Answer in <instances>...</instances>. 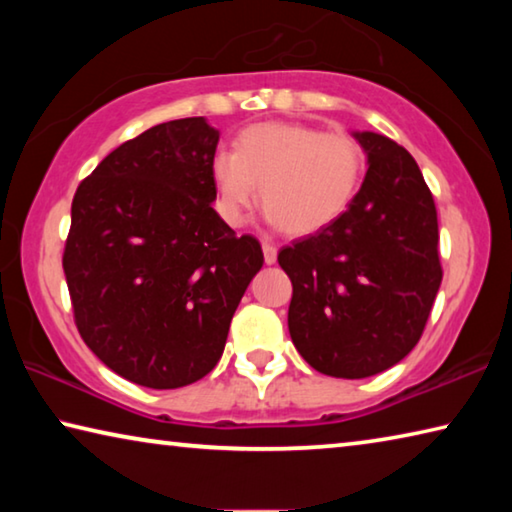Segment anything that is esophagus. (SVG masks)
<instances>
[{
  "label": "esophagus",
  "mask_w": 512,
  "mask_h": 512,
  "mask_svg": "<svg viewBox=\"0 0 512 512\" xmlns=\"http://www.w3.org/2000/svg\"><path fill=\"white\" fill-rule=\"evenodd\" d=\"M262 250H264V262H266V264H275V259H277V246L271 244V241H264Z\"/></svg>",
  "instance_id": "34e87169"
}]
</instances>
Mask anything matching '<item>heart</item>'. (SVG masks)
Wrapping results in <instances>:
<instances>
[{"label": "heart", "instance_id": "obj_1", "mask_svg": "<svg viewBox=\"0 0 512 512\" xmlns=\"http://www.w3.org/2000/svg\"><path fill=\"white\" fill-rule=\"evenodd\" d=\"M366 169L359 140L345 131H320L296 121H266L237 137V151H216L212 180L216 212L244 223L257 203L289 235H311L348 212Z\"/></svg>", "mask_w": 512, "mask_h": 512}]
</instances>
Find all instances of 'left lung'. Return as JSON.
Masks as SVG:
<instances>
[{"label": "left lung", "mask_w": 512, "mask_h": 512, "mask_svg": "<svg viewBox=\"0 0 512 512\" xmlns=\"http://www.w3.org/2000/svg\"><path fill=\"white\" fill-rule=\"evenodd\" d=\"M354 137L370 167L348 212L277 253L293 284V345L311 368L341 379L402 361L443 282L436 203L413 155L384 135Z\"/></svg>", "instance_id": "8db88e82"}]
</instances>
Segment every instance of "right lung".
<instances>
[{
    "label": "right lung",
    "mask_w": 512,
    "mask_h": 512,
    "mask_svg": "<svg viewBox=\"0 0 512 512\" xmlns=\"http://www.w3.org/2000/svg\"><path fill=\"white\" fill-rule=\"evenodd\" d=\"M203 117L164 121L81 180L63 271L85 345L133 384L180 388L219 363L230 320L264 264L219 214Z\"/></svg>",
    "instance_id": "add662e5"
}]
</instances>
